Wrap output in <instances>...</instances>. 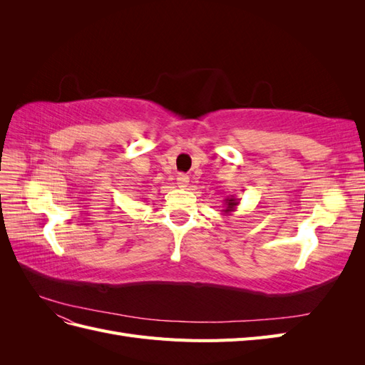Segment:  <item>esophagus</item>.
Segmentation results:
<instances>
[{"mask_svg":"<svg viewBox=\"0 0 365 365\" xmlns=\"http://www.w3.org/2000/svg\"><path fill=\"white\" fill-rule=\"evenodd\" d=\"M176 184H178V187H181V189H185V187L189 185V176L180 173L178 178H176Z\"/></svg>","mask_w":365,"mask_h":365,"instance_id":"34e87169","label":"esophagus"}]
</instances>
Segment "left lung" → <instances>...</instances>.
Returning a JSON list of instances; mask_svg holds the SVG:
<instances>
[{
	"label": "left lung",
	"instance_id": "obj_1",
	"mask_svg": "<svg viewBox=\"0 0 365 365\" xmlns=\"http://www.w3.org/2000/svg\"><path fill=\"white\" fill-rule=\"evenodd\" d=\"M237 205H239V201L235 196H227V200L224 202V210H220V212H224V215H230L235 212Z\"/></svg>",
	"mask_w": 365,
	"mask_h": 365
}]
</instances>
